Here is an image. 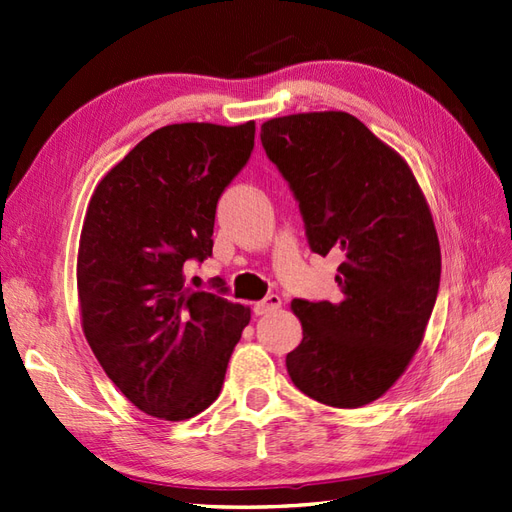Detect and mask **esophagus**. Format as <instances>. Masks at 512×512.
Segmentation results:
<instances>
[{
  "instance_id": "1",
  "label": "esophagus",
  "mask_w": 512,
  "mask_h": 512,
  "mask_svg": "<svg viewBox=\"0 0 512 512\" xmlns=\"http://www.w3.org/2000/svg\"><path fill=\"white\" fill-rule=\"evenodd\" d=\"M281 304H283V300L279 298V296H268V298H264V300H259V302H255V306H253V311H255V315H268V313H272V311H276V309H281Z\"/></svg>"
}]
</instances>
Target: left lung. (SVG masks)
<instances>
[{"label":"left lung","mask_w":512,"mask_h":512,"mask_svg":"<svg viewBox=\"0 0 512 512\" xmlns=\"http://www.w3.org/2000/svg\"><path fill=\"white\" fill-rule=\"evenodd\" d=\"M261 143L300 201L313 253L343 257L339 302L294 300L302 343L287 373L306 397L360 407L405 373L442 274L440 240L410 165L345 111L283 115Z\"/></svg>","instance_id":"1"}]
</instances>
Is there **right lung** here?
Here are the masks:
<instances>
[{
    "instance_id": "add662e5",
    "label": "right lung",
    "mask_w": 512,
    "mask_h": 512,
    "mask_svg": "<svg viewBox=\"0 0 512 512\" xmlns=\"http://www.w3.org/2000/svg\"><path fill=\"white\" fill-rule=\"evenodd\" d=\"M255 122L169 124L107 171L79 238L81 326L124 397L160 420L210 407L251 309L186 285L212 255L216 203L246 165Z\"/></svg>"
}]
</instances>
